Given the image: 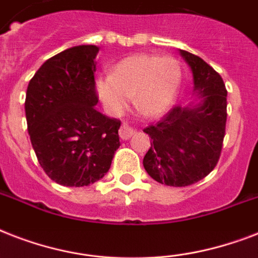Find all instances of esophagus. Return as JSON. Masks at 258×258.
<instances>
[{
    "label": "esophagus",
    "instance_id": "esophagus-1",
    "mask_svg": "<svg viewBox=\"0 0 258 258\" xmlns=\"http://www.w3.org/2000/svg\"><path fill=\"white\" fill-rule=\"evenodd\" d=\"M134 134H135V130H134L130 124H127V123H123V124L120 125V128H119V137H120L123 141L130 139Z\"/></svg>",
    "mask_w": 258,
    "mask_h": 258
}]
</instances>
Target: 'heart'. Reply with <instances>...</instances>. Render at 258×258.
Here are the masks:
<instances>
[{
	"label": "heart",
	"mask_w": 258,
	"mask_h": 258,
	"mask_svg": "<svg viewBox=\"0 0 258 258\" xmlns=\"http://www.w3.org/2000/svg\"><path fill=\"white\" fill-rule=\"evenodd\" d=\"M182 74L175 58L134 54L113 67L112 74L97 80L99 97L109 112L124 108L130 97L146 116H158L171 107Z\"/></svg>",
	"instance_id": "heart-1"
}]
</instances>
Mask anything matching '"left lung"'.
Listing matches in <instances>:
<instances>
[{"label":"left lung","mask_w":258,"mask_h":258,"mask_svg":"<svg viewBox=\"0 0 258 258\" xmlns=\"http://www.w3.org/2000/svg\"><path fill=\"white\" fill-rule=\"evenodd\" d=\"M192 72L200 101L175 105L143 131L151 147L143 158L149 175L167 186H188L204 179L218 163L226 127V96L218 72L196 54L179 50Z\"/></svg>","instance_id":"obj_1"}]
</instances>
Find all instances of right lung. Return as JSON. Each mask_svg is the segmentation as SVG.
I'll use <instances>...</instances> for the list:
<instances>
[{
	"mask_svg": "<svg viewBox=\"0 0 258 258\" xmlns=\"http://www.w3.org/2000/svg\"><path fill=\"white\" fill-rule=\"evenodd\" d=\"M97 52L95 45L62 50L40 67L26 89V123L36 157L46 175L62 186L101 179L120 146V120L95 108Z\"/></svg>",
	"mask_w": 258,
	"mask_h": 258,
	"instance_id": "obj_1",
	"label": "right lung"
}]
</instances>
